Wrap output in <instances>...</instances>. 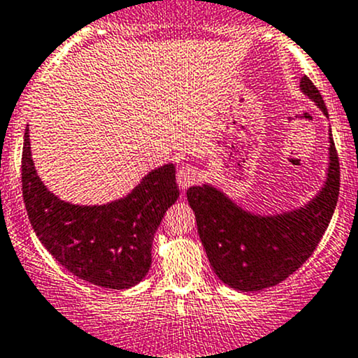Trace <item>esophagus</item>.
I'll list each match as a JSON object with an SVG mask.
<instances>
[{
  "mask_svg": "<svg viewBox=\"0 0 358 358\" xmlns=\"http://www.w3.org/2000/svg\"><path fill=\"white\" fill-rule=\"evenodd\" d=\"M176 180H178L180 189L186 191L187 187H191L196 182V171L191 165H186V167H180L176 174Z\"/></svg>",
  "mask_w": 358,
  "mask_h": 358,
  "instance_id": "obj_1",
  "label": "esophagus"
}]
</instances>
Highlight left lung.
<instances>
[{
	"mask_svg": "<svg viewBox=\"0 0 358 358\" xmlns=\"http://www.w3.org/2000/svg\"><path fill=\"white\" fill-rule=\"evenodd\" d=\"M301 90L328 117L321 94L307 76L301 80ZM338 193L340 162L329 128L328 176L307 205L256 215L210 184L191 186L186 194L215 275L230 288L256 292L278 285L309 259L328 229Z\"/></svg>",
	"mask_w": 358,
	"mask_h": 358,
	"instance_id": "obj_1",
	"label": "left lung"
}]
</instances>
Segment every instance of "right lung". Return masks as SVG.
Segmentation results:
<instances>
[{
	"label": "right lung",
	"instance_id": "obj_1",
	"mask_svg": "<svg viewBox=\"0 0 358 358\" xmlns=\"http://www.w3.org/2000/svg\"><path fill=\"white\" fill-rule=\"evenodd\" d=\"M22 191L34 232L57 263L88 283L114 290L145 278L153 236L179 198L176 167L165 164L145 176L131 193L107 205L63 201L37 176L29 128L22 152Z\"/></svg>",
	"mask_w": 358,
	"mask_h": 358
}]
</instances>
